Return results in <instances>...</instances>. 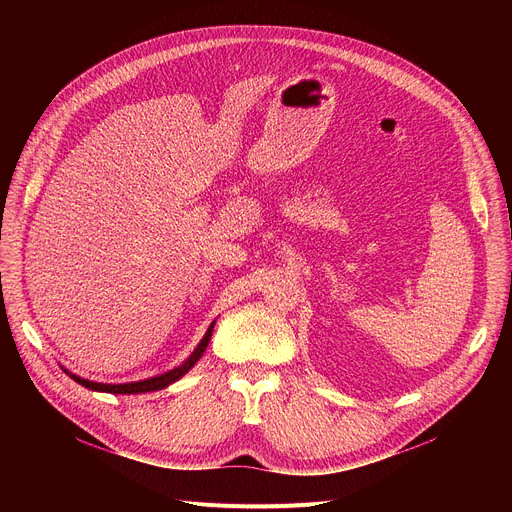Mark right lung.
Listing matches in <instances>:
<instances>
[{
	"mask_svg": "<svg viewBox=\"0 0 512 512\" xmlns=\"http://www.w3.org/2000/svg\"><path fill=\"white\" fill-rule=\"evenodd\" d=\"M213 324H215V321H213ZM213 324L209 326L207 334L203 336V340H201L199 346L195 348V353H193L191 357H188L180 367H176V369H172V371H168V373L155 375V378H149V380H143V382H130V384H97V382H89V380L78 378V375H74V373H70V371H66V369H64V371L70 375V378H72L74 382H78L80 386H85V388H89V390H97V392H110V394H139V392L161 390V388L170 386L172 382L180 380L182 375L201 359V355L205 353V348H207V344H209V338H211V332H213Z\"/></svg>",
	"mask_w": 512,
	"mask_h": 512,
	"instance_id": "1",
	"label": "right lung"
}]
</instances>
